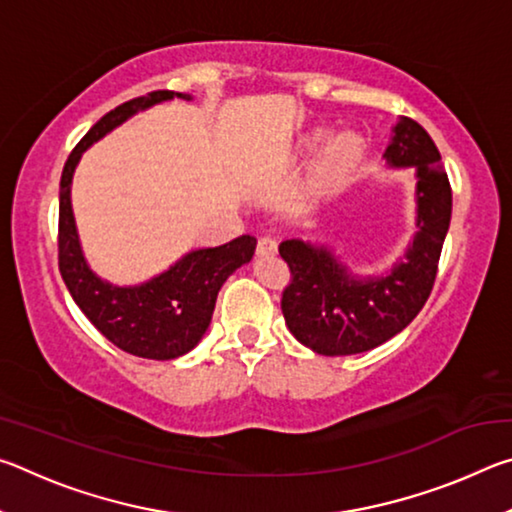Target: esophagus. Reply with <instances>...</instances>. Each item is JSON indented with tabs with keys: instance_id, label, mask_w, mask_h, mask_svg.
I'll return each instance as SVG.
<instances>
[{
	"instance_id": "obj_1",
	"label": "esophagus",
	"mask_w": 512,
	"mask_h": 512,
	"mask_svg": "<svg viewBox=\"0 0 512 512\" xmlns=\"http://www.w3.org/2000/svg\"><path fill=\"white\" fill-rule=\"evenodd\" d=\"M275 253H277V241H275V237L264 235V237L257 239V255L268 257V255H275Z\"/></svg>"
}]
</instances>
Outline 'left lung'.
I'll use <instances>...</instances> for the list:
<instances>
[{"instance_id":"8db88e82","label":"left lung","mask_w":512,"mask_h":512,"mask_svg":"<svg viewBox=\"0 0 512 512\" xmlns=\"http://www.w3.org/2000/svg\"><path fill=\"white\" fill-rule=\"evenodd\" d=\"M384 158L418 176V232L386 277H354L325 246L287 239L280 255L291 271L282 314L296 339L325 357L368 352L420 314L438 273L452 219V187L429 133L409 117L395 126Z\"/></svg>"}]
</instances>
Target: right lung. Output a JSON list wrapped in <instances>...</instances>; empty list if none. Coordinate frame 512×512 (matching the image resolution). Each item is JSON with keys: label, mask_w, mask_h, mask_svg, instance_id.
<instances>
[{"label": "right lung", "mask_w": 512, "mask_h": 512, "mask_svg": "<svg viewBox=\"0 0 512 512\" xmlns=\"http://www.w3.org/2000/svg\"><path fill=\"white\" fill-rule=\"evenodd\" d=\"M173 97L189 99V94L155 90L144 97L121 103L94 124L74 146L60 176L58 205V268L76 305L90 323L115 343L119 350L142 359L169 361L183 357L203 339L212 320L216 296L223 282L241 264L250 262L257 239L241 235L216 248L187 253L169 271L160 273L140 287H112L90 271L76 235L69 185L81 153L112 128L153 103Z\"/></svg>", "instance_id": "1"}]
</instances>
